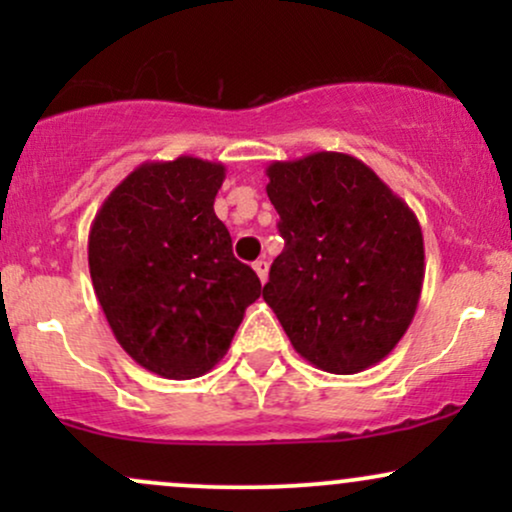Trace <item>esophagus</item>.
I'll list each match as a JSON object with an SVG mask.
<instances>
[{
    "mask_svg": "<svg viewBox=\"0 0 512 512\" xmlns=\"http://www.w3.org/2000/svg\"><path fill=\"white\" fill-rule=\"evenodd\" d=\"M252 267H255L257 276H260V281L264 284V281H267V276H269V264H267V260H257L255 264H252Z\"/></svg>",
    "mask_w": 512,
    "mask_h": 512,
    "instance_id": "obj_1",
    "label": "esophagus"
}]
</instances>
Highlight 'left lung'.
Here are the masks:
<instances>
[{
	"instance_id": "1",
	"label": "left lung",
	"mask_w": 512,
	"mask_h": 512,
	"mask_svg": "<svg viewBox=\"0 0 512 512\" xmlns=\"http://www.w3.org/2000/svg\"><path fill=\"white\" fill-rule=\"evenodd\" d=\"M284 252L262 298L293 349L327 373H361L409 330L424 286L416 214L366 163L317 151L267 168Z\"/></svg>"
}]
</instances>
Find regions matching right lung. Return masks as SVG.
<instances>
[{
    "label": "right lung",
    "instance_id": "add662e5",
    "mask_svg": "<svg viewBox=\"0 0 512 512\" xmlns=\"http://www.w3.org/2000/svg\"><path fill=\"white\" fill-rule=\"evenodd\" d=\"M221 163H142L110 192L88 233V269L105 320L139 366L168 380L209 373L245 308L262 296L214 214Z\"/></svg>",
    "mask_w": 512,
    "mask_h": 512
}]
</instances>
